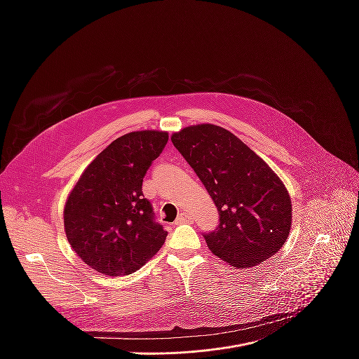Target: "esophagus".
Instances as JSON below:
<instances>
[{
    "label": "esophagus",
    "mask_w": 359,
    "mask_h": 359,
    "mask_svg": "<svg viewBox=\"0 0 359 359\" xmlns=\"http://www.w3.org/2000/svg\"><path fill=\"white\" fill-rule=\"evenodd\" d=\"M191 222H193V217L189 213H180L175 224H183V223H191Z\"/></svg>",
    "instance_id": "esophagus-1"
}]
</instances>
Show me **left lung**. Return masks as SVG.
Returning a JSON list of instances; mask_svg holds the SVG:
<instances>
[{"label": "left lung", "mask_w": 359, "mask_h": 359, "mask_svg": "<svg viewBox=\"0 0 359 359\" xmlns=\"http://www.w3.org/2000/svg\"><path fill=\"white\" fill-rule=\"evenodd\" d=\"M172 143L194 170L219 212L204 233L219 259L244 269L262 264L285 243L291 198L269 165L231 132L216 125L189 126Z\"/></svg>", "instance_id": "left-lung-1"}]
</instances>
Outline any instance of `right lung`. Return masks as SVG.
<instances>
[{
	"label": "right lung",
	"mask_w": 359,
	"mask_h": 359,
	"mask_svg": "<svg viewBox=\"0 0 359 359\" xmlns=\"http://www.w3.org/2000/svg\"><path fill=\"white\" fill-rule=\"evenodd\" d=\"M169 135L130 132L114 140L85 169L71 191L64 226L81 260L118 277L139 270L163 245L168 231L156 222L142 183Z\"/></svg>",
	"instance_id": "add662e5"
}]
</instances>
